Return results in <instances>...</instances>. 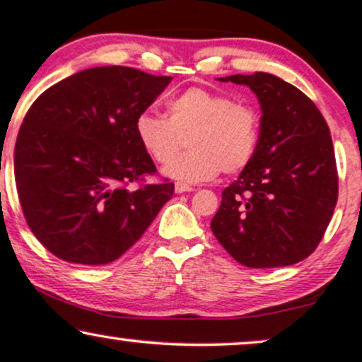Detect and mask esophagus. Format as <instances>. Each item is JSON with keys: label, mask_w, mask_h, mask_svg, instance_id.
<instances>
[{"label": "esophagus", "mask_w": 362, "mask_h": 362, "mask_svg": "<svg viewBox=\"0 0 362 362\" xmlns=\"http://www.w3.org/2000/svg\"><path fill=\"white\" fill-rule=\"evenodd\" d=\"M194 187L187 185V184H180V182H177L175 184V192L177 194H184V192H194Z\"/></svg>", "instance_id": "esophagus-1"}]
</instances>
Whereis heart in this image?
Wrapping results in <instances>:
<instances>
[{"label":"heart","instance_id":"heart-1","mask_svg":"<svg viewBox=\"0 0 362 362\" xmlns=\"http://www.w3.org/2000/svg\"><path fill=\"white\" fill-rule=\"evenodd\" d=\"M168 119L144 110L134 120L136 139L163 173L180 184L236 175L259 148L260 115L250 103L206 88H189L167 103ZM186 139L189 151L174 158ZM174 160H172L171 158Z\"/></svg>","mask_w":362,"mask_h":362}]
</instances>
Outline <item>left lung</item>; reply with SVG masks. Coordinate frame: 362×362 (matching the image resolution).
<instances>
[{
    "label": "left lung",
    "mask_w": 362,
    "mask_h": 362,
    "mask_svg": "<svg viewBox=\"0 0 362 362\" xmlns=\"http://www.w3.org/2000/svg\"><path fill=\"white\" fill-rule=\"evenodd\" d=\"M247 85L260 102V139L252 163L223 190L211 230L236 262L252 269L305 260L334 214L339 177L322 112L269 73L219 78Z\"/></svg>",
    "instance_id": "8db88e82"
}]
</instances>
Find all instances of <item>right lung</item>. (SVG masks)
I'll use <instances>...</instances> for the list:
<instances>
[{"label": "right lung", "mask_w": 362, "mask_h": 362, "mask_svg": "<svg viewBox=\"0 0 362 362\" xmlns=\"http://www.w3.org/2000/svg\"><path fill=\"white\" fill-rule=\"evenodd\" d=\"M170 81L102 66L56 83L32 103L15 144L16 192L28 228L57 259L110 264L173 197L168 178L144 184L156 167L134 132L136 117Z\"/></svg>", "instance_id": "obj_1"}]
</instances>
